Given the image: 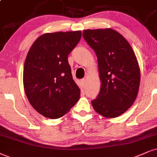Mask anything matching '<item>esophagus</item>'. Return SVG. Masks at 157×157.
<instances>
[{
	"mask_svg": "<svg viewBox=\"0 0 157 157\" xmlns=\"http://www.w3.org/2000/svg\"><path fill=\"white\" fill-rule=\"evenodd\" d=\"M85 79H82V80H81V82H82V85L83 86H84V85H85Z\"/></svg>",
	"mask_w": 157,
	"mask_h": 157,
	"instance_id": "obj_1",
	"label": "esophagus"
}]
</instances>
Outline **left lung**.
I'll return each instance as SVG.
<instances>
[{"instance_id":"left-lung-1","label":"left lung","mask_w":157,"mask_h":157,"mask_svg":"<svg viewBox=\"0 0 157 157\" xmlns=\"http://www.w3.org/2000/svg\"><path fill=\"white\" fill-rule=\"evenodd\" d=\"M82 36L98 59L101 90L91 101L96 112L114 118L125 112L139 90V65L128 40L114 29H86Z\"/></svg>"}]
</instances>
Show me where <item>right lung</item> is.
Returning <instances> with one entry per match:
<instances>
[{
	"label": "right lung",
	"mask_w": 157,
	"mask_h": 157,
	"mask_svg": "<svg viewBox=\"0 0 157 157\" xmlns=\"http://www.w3.org/2000/svg\"><path fill=\"white\" fill-rule=\"evenodd\" d=\"M81 36V31L45 33L27 53L23 72L25 94L32 106L45 117H61L80 98L68 55Z\"/></svg>",
	"instance_id": "obj_1"
}]
</instances>
